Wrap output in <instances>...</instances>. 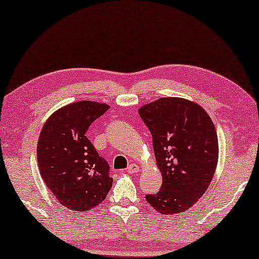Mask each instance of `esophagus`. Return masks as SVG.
<instances>
[{
	"label": "esophagus",
	"mask_w": 259,
	"mask_h": 259,
	"mask_svg": "<svg viewBox=\"0 0 259 259\" xmlns=\"http://www.w3.org/2000/svg\"><path fill=\"white\" fill-rule=\"evenodd\" d=\"M126 171H128V174L140 172V166H138L137 164H130L128 166V169H126Z\"/></svg>",
	"instance_id": "esophagus-1"
}]
</instances>
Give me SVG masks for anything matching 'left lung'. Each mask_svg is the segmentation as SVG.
<instances>
[{"label":"left lung","mask_w":259,"mask_h":259,"mask_svg":"<svg viewBox=\"0 0 259 259\" xmlns=\"http://www.w3.org/2000/svg\"><path fill=\"white\" fill-rule=\"evenodd\" d=\"M150 130L163 183L145 199L163 214L184 212L202 197L218 162L212 119L201 105L180 97H162L138 109Z\"/></svg>","instance_id":"8db88e82"}]
</instances>
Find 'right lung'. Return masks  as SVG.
I'll use <instances>...</instances> for the list:
<instances>
[{"label": "right lung", "instance_id": "obj_1", "mask_svg": "<svg viewBox=\"0 0 259 259\" xmlns=\"http://www.w3.org/2000/svg\"><path fill=\"white\" fill-rule=\"evenodd\" d=\"M108 109V104L93 101L70 103L54 112L39 134L37 163L42 180L67 209H94L112 187L108 162L85 136L90 124Z\"/></svg>", "mask_w": 259, "mask_h": 259}]
</instances>
